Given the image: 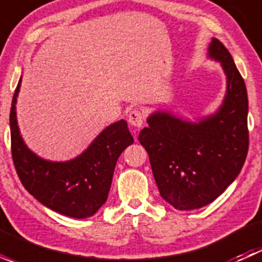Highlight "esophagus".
Wrapping results in <instances>:
<instances>
[{"instance_id":"esophagus-1","label":"esophagus","mask_w":262,"mask_h":262,"mask_svg":"<svg viewBox=\"0 0 262 262\" xmlns=\"http://www.w3.org/2000/svg\"><path fill=\"white\" fill-rule=\"evenodd\" d=\"M128 121L132 126H134V128H138V129L142 128V125H143L144 123L143 113H142L141 110H137V109L132 110L128 115Z\"/></svg>"}]
</instances>
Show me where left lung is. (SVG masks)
<instances>
[{"label": "left lung", "instance_id": "obj_1", "mask_svg": "<svg viewBox=\"0 0 262 262\" xmlns=\"http://www.w3.org/2000/svg\"><path fill=\"white\" fill-rule=\"evenodd\" d=\"M208 57L227 77L223 102L215 113L189 121L167 112L148 116L139 142L149 156L160 194L179 210L214 202L241 172L248 150L247 90L231 53L213 38Z\"/></svg>", "mask_w": 262, "mask_h": 262}]
</instances>
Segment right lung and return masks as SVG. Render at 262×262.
Segmentation results:
<instances>
[{"label":"right lung","mask_w":262,"mask_h":262,"mask_svg":"<svg viewBox=\"0 0 262 262\" xmlns=\"http://www.w3.org/2000/svg\"><path fill=\"white\" fill-rule=\"evenodd\" d=\"M18 81L10 112L11 153L21 184L38 202L71 218H89L106 202L116 161L134 142L125 120L105 128L86 150L66 162L43 160L26 147L18 130Z\"/></svg>","instance_id":"obj_1"}]
</instances>
